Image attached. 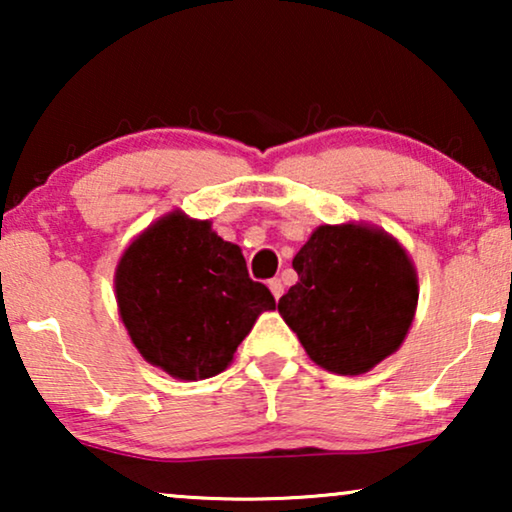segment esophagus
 <instances>
[{
	"mask_svg": "<svg viewBox=\"0 0 512 512\" xmlns=\"http://www.w3.org/2000/svg\"><path fill=\"white\" fill-rule=\"evenodd\" d=\"M268 286H270V291H272V296H275V300H279L284 296V284H282V279H270L268 282Z\"/></svg>",
	"mask_w": 512,
	"mask_h": 512,
	"instance_id": "34e87169",
	"label": "esophagus"
}]
</instances>
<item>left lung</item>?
<instances>
[{"instance_id":"1","label":"left lung","mask_w":512,"mask_h":512,"mask_svg":"<svg viewBox=\"0 0 512 512\" xmlns=\"http://www.w3.org/2000/svg\"><path fill=\"white\" fill-rule=\"evenodd\" d=\"M279 314L317 366L361 375L403 345L419 284L398 240L363 223L319 226L293 258Z\"/></svg>"}]
</instances>
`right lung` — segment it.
I'll use <instances>...</instances> for the list:
<instances>
[{
    "label": "right lung",
    "instance_id": "1",
    "mask_svg": "<svg viewBox=\"0 0 512 512\" xmlns=\"http://www.w3.org/2000/svg\"><path fill=\"white\" fill-rule=\"evenodd\" d=\"M116 303L132 345L177 380H207L233 361L258 314L275 310L242 249L179 209L151 223L118 261Z\"/></svg>",
    "mask_w": 512,
    "mask_h": 512
}]
</instances>
